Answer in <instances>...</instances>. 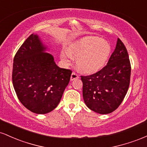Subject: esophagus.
Wrapping results in <instances>:
<instances>
[{
  "label": "esophagus",
  "mask_w": 147,
  "mask_h": 147,
  "mask_svg": "<svg viewBox=\"0 0 147 147\" xmlns=\"http://www.w3.org/2000/svg\"><path fill=\"white\" fill-rule=\"evenodd\" d=\"M79 78V75H77V74H76L75 72H72V75H71V77H70V80L71 81H73L75 80V79H77Z\"/></svg>",
  "instance_id": "34e87169"
}]
</instances>
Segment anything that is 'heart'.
Here are the masks:
<instances>
[{"mask_svg": "<svg viewBox=\"0 0 147 147\" xmlns=\"http://www.w3.org/2000/svg\"><path fill=\"white\" fill-rule=\"evenodd\" d=\"M111 52V45L107 41L99 37L88 36L72 43L68 50H62L60 57L65 65H69L75 56L79 70L93 73L104 68Z\"/></svg>", "mask_w": 147, "mask_h": 147, "instance_id": "b5f03b06", "label": "heart"}]
</instances>
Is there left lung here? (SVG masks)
Returning <instances> with one entry per match:
<instances>
[{"label":"left lung","instance_id":"1","mask_svg":"<svg viewBox=\"0 0 147 147\" xmlns=\"http://www.w3.org/2000/svg\"><path fill=\"white\" fill-rule=\"evenodd\" d=\"M131 70L126 47L117 38L107 65L93 75L81 77L84 100L88 108L99 114L116 110L129 89Z\"/></svg>","mask_w":147,"mask_h":147}]
</instances>
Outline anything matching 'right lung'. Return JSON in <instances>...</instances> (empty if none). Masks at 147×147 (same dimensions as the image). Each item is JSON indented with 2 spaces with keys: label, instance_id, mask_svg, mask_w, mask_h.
I'll return each instance as SVG.
<instances>
[{
  "label": "right lung",
  "instance_id": "add662e5",
  "mask_svg": "<svg viewBox=\"0 0 147 147\" xmlns=\"http://www.w3.org/2000/svg\"><path fill=\"white\" fill-rule=\"evenodd\" d=\"M49 50L38 35L32 34L18 49L13 63L12 82L18 98L36 114H46L58 106L72 74L57 66Z\"/></svg>",
  "mask_w": 147,
  "mask_h": 147
}]
</instances>
